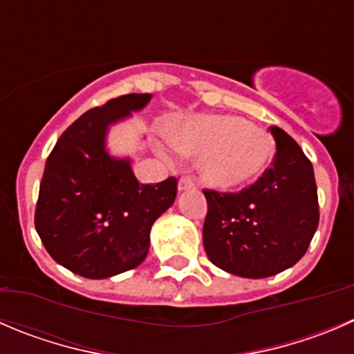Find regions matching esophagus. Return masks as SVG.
<instances>
[{
    "label": "esophagus",
    "instance_id": "34e87169",
    "mask_svg": "<svg viewBox=\"0 0 354 354\" xmlns=\"http://www.w3.org/2000/svg\"><path fill=\"white\" fill-rule=\"evenodd\" d=\"M194 187H195V183L190 176H181L180 181H178V190L180 192L190 190V188H194Z\"/></svg>",
    "mask_w": 354,
    "mask_h": 354
}]
</instances>
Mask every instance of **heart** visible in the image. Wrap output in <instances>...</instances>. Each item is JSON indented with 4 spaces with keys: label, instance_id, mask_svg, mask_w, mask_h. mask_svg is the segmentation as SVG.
Masks as SVG:
<instances>
[{
    "label": "heart",
    "instance_id": "heart-1",
    "mask_svg": "<svg viewBox=\"0 0 354 354\" xmlns=\"http://www.w3.org/2000/svg\"><path fill=\"white\" fill-rule=\"evenodd\" d=\"M178 152H204L198 162L202 178L216 188H239L256 180L273 156L272 140L242 119L197 115L169 136Z\"/></svg>",
    "mask_w": 354,
    "mask_h": 354
}]
</instances>
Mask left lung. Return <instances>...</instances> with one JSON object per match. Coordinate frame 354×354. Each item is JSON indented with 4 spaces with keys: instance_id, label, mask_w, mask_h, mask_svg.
Masks as SVG:
<instances>
[{
    "instance_id": "obj_1",
    "label": "left lung",
    "mask_w": 354,
    "mask_h": 354,
    "mask_svg": "<svg viewBox=\"0 0 354 354\" xmlns=\"http://www.w3.org/2000/svg\"><path fill=\"white\" fill-rule=\"evenodd\" d=\"M270 131L277 152L256 183L233 194L204 190L205 254L218 268L245 279H266L294 266L320 219L310 159L283 129L272 126Z\"/></svg>"
}]
</instances>
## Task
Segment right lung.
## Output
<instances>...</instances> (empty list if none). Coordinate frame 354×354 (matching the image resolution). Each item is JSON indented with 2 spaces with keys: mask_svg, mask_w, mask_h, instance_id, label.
Masks as SVG:
<instances>
[{
  "mask_svg": "<svg viewBox=\"0 0 354 354\" xmlns=\"http://www.w3.org/2000/svg\"><path fill=\"white\" fill-rule=\"evenodd\" d=\"M150 98L122 95L84 112L48 156L34 225L48 254L72 273L109 279L136 268L149 254L153 221L176 198V178L143 185L129 159L105 150L109 126Z\"/></svg>",
  "mask_w": 354,
  "mask_h": 354,
  "instance_id": "right-lung-1",
  "label": "right lung"
}]
</instances>
